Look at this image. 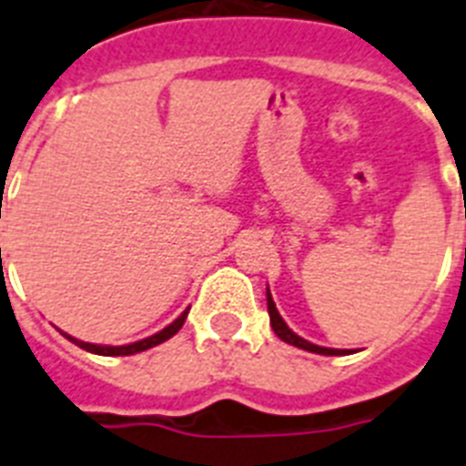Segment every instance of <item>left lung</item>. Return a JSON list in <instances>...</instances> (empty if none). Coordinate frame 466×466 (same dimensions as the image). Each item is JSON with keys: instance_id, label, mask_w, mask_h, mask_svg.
Here are the masks:
<instances>
[{"instance_id": "left-lung-1", "label": "left lung", "mask_w": 466, "mask_h": 466, "mask_svg": "<svg viewBox=\"0 0 466 466\" xmlns=\"http://www.w3.org/2000/svg\"><path fill=\"white\" fill-rule=\"evenodd\" d=\"M266 297H268V313H270L272 330H275V335H278L282 342L294 344V347H299V350L313 351V354H325V357H339V354H347V350H328V347H319V344H313V342H309V339L299 338L297 332L289 330V325L282 320L279 311L275 309V301H272V297H270V289L266 292Z\"/></svg>"}]
</instances>
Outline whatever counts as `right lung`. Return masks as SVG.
<instances>
[{"instance_id": "right-lung-1", "label": "right lung", "mask_w": 466, "mask_h": 466, "mask_svg": "<svg viewBox=\"0 0 466 466\" xmlns=\"http://www.w3.org/2000/svg\"><path fill=\"white\" fill-rule=\"evenodd\" d=\"M187 313H188V309L184 313H181L179 319L174 320V323H169L167 328H162L160 332H155V335H150V338L138 339V342H131V344H122V347H112V344L83 342V339L71 338V335H66V332H62V335L66 339H71V342H74V344H78L81 350L90 351V354H100V357H128V354H138V351H146V350H150V347H155V344L165 342V339H169V338H172V335H177V332L181 330V325H184V320H187Z\"/></svg>"}]
</instances>
